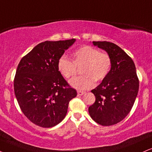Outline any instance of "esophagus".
<instances>
[{
	"instance_id": "esophagus-1",
	"label": "esophagus",
	"mask_w": 152,
	"mask_h": 152,
	"mask_svg": "<svg viewBox=\"0 0 152 152\" xmlns=\"http://www.w3.org/2000/svg\"><path fill=\"white\" fill-rule=\"evenodd\" d=\"M77 94H78V96H82V95H83L84 94H85V92H84V91H78Z\"/></svg>"
}]
</instances>
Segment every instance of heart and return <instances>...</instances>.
<instances>
[{
  "instance_id": "heart-1",
  "label": "heart",
  "mask_w": 152,
  "mask_h": 152,
  "mask_svg": "<svg viewBox=\"0 0 152 152\" xmlns=\"http://www.w3.org/2000/svg\"><path fill=\"white\" fill-rule=\"evenodd\" d=\"M83 65V76L75 77L69 84L78 90H86L94 86L95 81L103 80L110 71L112 61L106 53L100 52L98 49L82 46L72 54V61L66 56H60L57 61V69L62 76L69 78L76 74V67Z\"/></svg>"
}]
</instances>
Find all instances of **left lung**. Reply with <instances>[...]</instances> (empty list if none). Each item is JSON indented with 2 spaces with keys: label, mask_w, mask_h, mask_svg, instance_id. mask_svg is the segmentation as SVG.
Returning a JSON list of instances; mask_svg holds the SVG:
<instances>
[{
  "label": "left lung",
  "mask_w": 152,
  "mask_h": 152,
  "mask_svg": "<svg viewBox=\"0 0 152 152\" xmlns=\"http://www.w3.org/2000/svg\"><path fill=\"white\" fill-rule=\"evenodd\" d=\"M93 44L107 53L112 66L101 83L91 91L96 101L88 107V112L99 125H115L129 114L137 96L139 79L136 67L130 56L115 44L105 41Z\"/></svg>",
  "instance_id": "obj_1"
}]
</instances>
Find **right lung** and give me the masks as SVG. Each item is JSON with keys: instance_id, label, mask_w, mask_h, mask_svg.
Here are the masks:
<instances>
[{"instance_id": "right-lung-1", "label": "right lung", "mask_w": 152, "mask_h": 152, "mask_svg": "<svg viewBox=\"0 0 152 152\" xmlns=\"http://www.w3.org/2000/svg\"><path fill=\"white\" fill-rule=\"evenodd\" d=\"M76 41H45L22 58L14 91L22 112L34 125L52 127L65 118L69 101L77 96L57 69L60 56Z\"/></svg>"}]
</instances>
